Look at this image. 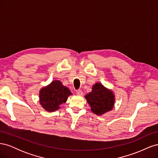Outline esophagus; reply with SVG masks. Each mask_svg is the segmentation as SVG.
<instances>
[{
	"mask_svg": "<svg viewBox=\"0 0 158 158\" xmlns=\"http://www.w3.org/2000/svg\"><path fill=\"white\" fill-rule=\"evenodd\" d=\"M76 94H77L78 95H80V96H81V95H83L82 91L81 90V89H78V90H77V91H76Z\"/></svg>",
	"mask_w": 158,
	"mask_h": 158,
	"instance_id": "obj_1",
	"label": "esophagus"
}]
</instances>
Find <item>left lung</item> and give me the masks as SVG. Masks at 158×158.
<instances>
[{
    "label": "left lung",
    "mask_w": 158,
    "mask_h": 158,
    "mask_svg": "<svg viewBox=\"0 0 158 158\" xmlns=\"http://www.w3.org/2000/svg\"><path fill=\"white\" fill-rule=\"evenodd\" d=\"M91 111L97 115L110 111L114 104V95L111 89L104 87L101 83H95L92 92L85 95Z\"/></svg>",
    "instance_id": "1"
}]
</instances>
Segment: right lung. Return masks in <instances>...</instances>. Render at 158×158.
<instances>
[{"label": "right lung", "mask_w": 158, "mask_h": 158, "mask_svg": "<svg viewBox=\"0 0 158 158\" xmlns=\"http://www.w3.org/2000/svg\"><path fill=\"white\" fill-rule=\"evenodd\" d=\"M72 95L70 89L64 86L59 80H55L41 89L40 103L47 111L52 112L60 109V106L65 103L69 95Z\"/></svg>", "instance_id": "obj_1"}]
</instances>
